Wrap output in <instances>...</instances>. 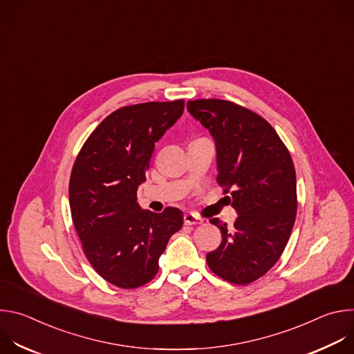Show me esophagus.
Listing matches in <instances>:
<instances>
[{
  "label": "esophagus",
  "mask_w": 354,
  "mask_h": 354,
  "mask_svg": "<svg viewBox=\"0 0 354 354\" xmlns=\"http://www.w3.org/2000/svg\"><path fill=\"white\" fill-rule=\"evenodd\" d=\"M183 220H185V224H186V225H197V224L203 223V220H201V218L197 217V216H194V214H192V213H186V214L183 216Z\"/></svg>",
  "instance_id": "34e87169"
}]
</instances>
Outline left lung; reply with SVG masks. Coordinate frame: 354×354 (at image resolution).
<instances>
[{"label":"left lung","mask_w":354,"mask_h":354,"mask_svg":"<svg viewBox=\"0 0 354 354\" xmlns=\"http://www.w3.org/2000/svg\"><path fill=\"white\" fill-rule=\"evenodd\" d=\"M189 113L216 144L217 180L238 217L221 231L220 246L207 254L209 268L234 284L262 277L279 261L297 214V182L288 149L259 115L221 99L189 100Z\"/></svg>","instance_id":"left-lung-1"}]
</instances>
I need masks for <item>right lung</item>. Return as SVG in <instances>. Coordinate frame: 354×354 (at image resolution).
Here are the masks:
<instances>
[{"label": "right lung", "instance_id": "right-lung-1", "mask_svg": "<svg viewBox=\"0 0 354 354\" xmlns=\"http://www.w3.org/2000/svg\"><path fill=\"white\" fill-rule=\"evenodd\" d=\"M183 109L179 99L113 112L88 137L73 167L70 207L84 254L100 276L120 288L153 280L169 238L183 225L179 209L153 213L137 203L156 142Z\"/></svg>", "mask_w": 354, "mask_h": 354}]
</instances>
